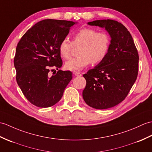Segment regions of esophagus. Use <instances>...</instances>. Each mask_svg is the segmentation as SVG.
Returning <instances> with one entry per match:
<instances>
[{
    "mask_svg": "<svg viewBox=\"0 0 152 152\" xmlns=\"http://www.w3.org/2000/svg\"><path fill=\"white\" fill-rule=\"evenodd\" d=\"M74 75H75L76 76H82V74L78 72H73Z\"/></svg>",
    "mask_w": 152,
    "mask_h": 152,
    "instance_id": "obj_1",
    "label": "esophagus"
}]
</instances>
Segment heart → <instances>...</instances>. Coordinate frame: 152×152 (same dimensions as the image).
<instances>
[{"label":"heart","mask_w":152,"mask_h":152,"mask_svg":"<svg viewBox=\"0 0 152 152\" xmlns=\"http://www.w3.org/2000/svg\"><path fill=\"white\" fill-rule=\"evenodd\" d=\"M81 47L78 51L80 56L70 59L66 63V69L79 71L91 63L98 64L106 58L110 47V37L104 31H98L91 28H82L73 35L72 41L64 38L58 47L59 53L64 59L71 56L73 47Z\"/></svg>","instance_id":"obj_1"}]
</instances>
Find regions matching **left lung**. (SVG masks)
Here are the masks:
<instances>
[{
	"label": "left lung",
	"instance_id": "8db88e82",
	"mask_svg": "<svg viewBox=\"0 0 152 152\" xmlns=\"http://www.w3.org/2000/svg\"><path fill=\"white\" fill-rule=\"evenodd\" d=\"M88 24L105 28L111 40L106 58L83 75L86 80L83 98L90 107L106 109L128 96L138 75L139 54L131 34L122 23L104 19Z\"/></svg>",
	"mask_w": 152,
	"mask_h": 152
}]
</instances>
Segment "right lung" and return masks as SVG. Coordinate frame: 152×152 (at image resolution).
Masks as SVG:
<instances>
[{
	"label": "right lung",
	"mask_w": 152,
	"mask_h": 152,
	"mask_svg": "<svg viewBox=\"0 0 152 152\" xmlns=\"http://www.w3.org/2000/svg\"><path fill=\"white\" fill-rule=\"evenodd\" d=\"M75 24L65 20H41L17 44L13 61L17 82L26 99L37 107H48L58 103L72 78L70 70H58L52 77L49 72L62 66L59 44Z\"/></svg>",
	"instance_id": "add662e5"
}]
</instances>
